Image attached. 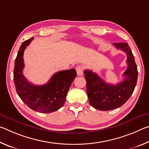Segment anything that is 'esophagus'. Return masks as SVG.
I'll list each match as a JSON object with an SVG mask.
<instances>
[{
    "label": "esophagus",
    "instance_id": "obj_1",
    "mask_svg": "<svg viewBox=\"0 0 149 149\" xmlns=\"http://www.w3.org/2000/svg\"><path fill=\"white\" fill-rule=\"evenodd\" d=\"M76 72H77V75H79V76H81V75H82L84 74V68L83 65H77L76 67Z\"/></svg>",
    "mask_w": 149,
    "mask_h": 149
}]
</instances>
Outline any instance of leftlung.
Segmentation results:
<instances>
[{"mask_svg":"<svg viewBox=\"0 0 149 149\" xmlns=\"http://www.w3.org/2000/svg\"><path fill=\"white\" fill-rule=\"evenodd\" d=\"M113 45L127 55V68L123 74L125 77L123 81L116 85L109 84L91 70L84 72L90 104L99 110H110L122 107L130 99L137 84V67L130 46L126 42Z\"/></svg>","mask_w":149,"mask_h":149,"instance_id":"8db88e82","label":"left lung"}]
</instances>
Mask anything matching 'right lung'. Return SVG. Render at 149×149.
<instances>
[{"label": "right lung", "mask_w": 149, "mask_h": 149, "mask_svg": "<svg viewBox=\"0 0 149 149\" xmlns=\"http://www.w3.org/2000/svg\"><path fill=\"white\" fill-rule=\"evenodd\" d=\"M33 37L22 44L15 60L14 81L16 92L31 109L42 113H50L64 105L68 91L77 73L75 69L63 70L54 74L45 85L31 84L23 75L24 52Z\"/></svg>", "instance_id": "1"}]
</instances>
